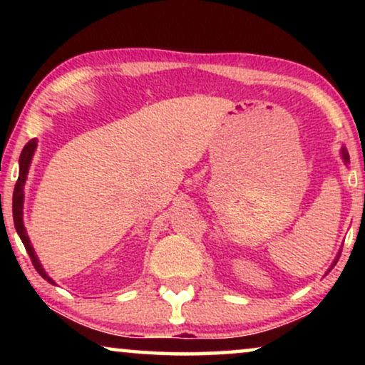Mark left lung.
<instances>
[{
	"instance_id": "obj_1",
	"label": "left lung",
	"mask_w": 365,
	"mask_h": 365,
	"mask_svg": "<svg viewBox=\"0 0 365 365\" xmlns=\"http://www.w3.org/2000/svg\"><path fill=\"white\" fill-rule=\"evenodd\" d=\"M341 154H342V159H344V163H346V164H347V163H349V153L346 151V148H342V149H341ZM339 256H341V252H339ZM339 256H337V259H336V261H334V264H332V267H334V266H336V262L339 261ZM332 267H331V269H332ZM331 269H329V271H331Z\"/></svg>"
}]
</instances>
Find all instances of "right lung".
<instances>
[{
	"mask_svg": "<svg viewBox=\"0 0 365 365\" xmlns=\"http://www.w3.org/2000/svg\"><path fill=\"white\" fill-rule=\"evenodd\" d=\"M36 146H38L36 139H31V141H29L26 146L23 148L21 156H19V176H18L16 186H14V192H13V221H14V227H16L18 236L21 237L24 247H26L29 257H31V262H33L34 269H36L39 276H41L43 279H46L49 284H54L53 279L49 277L48 274H46V271H44V269H43L38 256H36V254H34V249L31 246V241H29V237H28V234H26V229H24V224H23L24 182H26V176H28V171H29V164H31V159H33L34 151H36Z\"/></svg>",
	"mask_w": 365,
	"mask_h": 365,
	"instance_id": "add662e5",
	"label": "right lung"
}]
</instances>
